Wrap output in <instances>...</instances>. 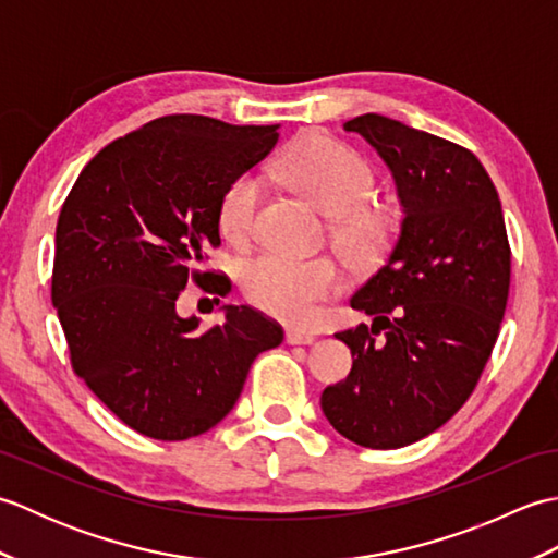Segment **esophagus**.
<instances>
[{
  "label": "esophagus",
  "mask_w": 558,
  "mask_h": 558,
  "mask_svg": "<svg viewBox=\"0 0 558 558\" xmlns=\"http://www.w3.org/2000/svg\"><path fill=\"white\" fill-rule=\"evenodd\" d=\"M286 340H288V345H314L316 336L304 333V330H298V328H290L286 333Z\"/></svg>",
  "instance_id": "obj_1"
}]
</instances>
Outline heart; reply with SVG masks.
<instances>
[{
    "mask_svg": "<svg viewBox=\"0 0 558 558\" xmlns=\"http://www.w3.org/2000/svg\"><path fill=\"white\" fill-rule=\"evenodd\" d=\"M282 172L300 192L328 216H336V234L350 258L366 264L386 246L393 220L372 206L376 170L357 150L333 138L314 136L294 148ZM260 180L242 174L228 184L218 204L220 232L242 244L252 236ZM342 288V272L333 258H300L266 252L242 268V290L260 312L294 326H312L322 304Z\"/></svg>",
    "mask_w": 558,
    "mask_h": 558,
    "instance_id": "obj_1",
    "label": "heart"
}]
</instances>
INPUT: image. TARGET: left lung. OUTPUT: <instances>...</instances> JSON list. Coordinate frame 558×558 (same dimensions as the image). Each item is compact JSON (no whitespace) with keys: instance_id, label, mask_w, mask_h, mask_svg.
<instances>
[{"instance_id":"8db88e82","label":"left lung","mask_w":558,"mask_h":558,"mask_svg":"<svg viewBox=\"0 0 558 558\" xmlns=\"http://www.w3.org/2000/svg\"><path fill=\"white\" fill-rule=\"evenodd\" d=\"M342 126L393 172L405 218L386 264L352 294V310L374 322L336 333L352 369L324 390L322 410L357 446L402 448L446 424L475 390L499 338L511 246L475 153L374 112Z\"/></svg>"}]
</instances>
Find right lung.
Masks as SVG:
<instances>
[{
	"instance_id": "1",
	"label": "right lung",
	"mask_w": 558,
	"mask_h": 558,
	"mask_svg": "<svg viewBox=\"0 0 558 558\" xmlns=\"http://www.w3.org/2000/svg\"><path fill=\"white\" fill-rule=\"evenodd\" d=\"M278 144V124L236 126L204 114H168L105 146L57 220L52 304L71 366L134 432L184 441L208 432L240 398L282 328L252 306H222L225 322L198 330L177 314L189 280L220 246L218 204L236 177ZM220 302V300H216Z\"/></svg>"
}]
</instances>
